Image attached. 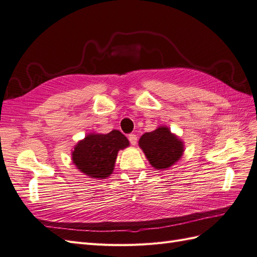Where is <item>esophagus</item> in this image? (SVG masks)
<instances>
[{"mask_svg": "<svg viewBox=\"0 0 257 257\" xmlns=\"http://www.w3.org/2000/svg\"><path fill=\"white\" fill-rule=\"evenodd\" d=\"M128 138H129V141H130V143L133 144V146H136V144H137V141H138V137H137V135H135V134H130Z\"/></svg>", "mask_w": 257, "mask_h": 257, "instance_id": "obj_1", "label": "esophagus"}]
</instances>
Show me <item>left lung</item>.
Returning <instances> with one entry per match:
<instances>
[{"label": "left lung", "mask_w": 257, "mask_h": 257, "mask_svg": "<svg viewBox=\"0 0 257 257\" xmlns=\"http://www.w3.org/2000/svg\"><path fill=\"white\" fill-rule=\"evenodd\" d=\"M139 147L155 169L169 168L180 160L185 151L183 142L165 126L144 134L139 140Z\"/></svg>", "instance_id": "1"}]
</instances>
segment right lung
Masks as SVG:
<instances>
[{"instance_id":"add662e5","label":"right lung","mask_w":257,"mask_h":257,"mask_svg":"<svg viewBox=\"0 0 257 257\" xmlns=\"http://www.w3.org/2000/svg\"><path fill=\"white\" fill-rule=\"evenodd\" d=\"M128 146V139L118 130L106 135L90 134L75 146L72 163L88 177L105 179L113 173L118 151Z\"/></svg>"}]
</instances>
